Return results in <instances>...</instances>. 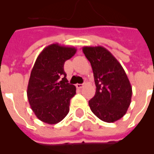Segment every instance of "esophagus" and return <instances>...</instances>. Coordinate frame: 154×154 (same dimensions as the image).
Wrapping results in <instances>:
<instances>
[{
  "label": "esophagus",
  "instance_id": "obj_1",
  "mask_svg": "<svg viewBox=\"0 0 154 154\" xmlns=\"http://www.w3.org/2000/svg\"><path fill=\"white\" fill-rule=\"evenodd\" d=\"M83 86H84V84H77L76 85V87H77V89H82V88H83Z\"/></svg>",
  "mask_w": 154,
  "mask_h": 154
}]
</instances>
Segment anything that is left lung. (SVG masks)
<instances>
[{
	"mask_svg": "<svg viewBox=\"0 0 154 154\" xmlns=\"http://www.w3.org/2000/svg\"><path fill=\"white\" fill-rule=\"evenodd\" d=\"M83 53L91 64L96 94L89 101L99 119L114 122L121 119L131 103L132 87L122 65L102 46H85Z\"/></svg>",
	"mask_w": 154,
	"mask_h": 154,
	"instance_id": "1",
	"label": "left lung"
}]
</instances>
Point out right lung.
<instances>
[{"mask_svg":"<svg viewBox=\"0 0 154 154\" xmlns=\"http://www.w3.org/2000/svg\"><path fill=\"white\" fill-rule=\"evenodd\" d=\"M76 52L74 47L52 44L41 52L35 61L27 97L35 115L45 123L57 124L69 113L76 87L68 83L64 64Z\"/></svg>","mask_w":154,"mask_h":154,"instance_id":"right-lung-1","label":"right lung"}]
</instances>
